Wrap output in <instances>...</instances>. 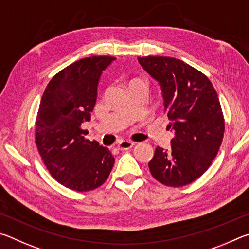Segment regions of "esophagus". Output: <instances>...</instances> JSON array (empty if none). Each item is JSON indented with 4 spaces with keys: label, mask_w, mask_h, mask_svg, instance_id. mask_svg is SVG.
I'll return each mask as SVG.
<instances>
[{
    "label": "esophagus",
    "mask_w": 249,
    "mask_h": 249,
    "mask_svg": "<svg viewBox=\"0 0 249 249\" xmlns=\"http://www.w3.org/2000/svg\"><path fill=\"white\" fill-rule=\"evenodd\" d=\"M134 144H136L134 142L128 141V140H122V141H119V143H118V149L121 150V151L129 150V149H131V147H133Z\"/></svg>",
    "instance_id": "obj_1"
}]
</instances>
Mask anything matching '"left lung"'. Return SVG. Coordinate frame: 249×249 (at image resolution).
<instances>
[{"label": "left lung", "instance_id": "8db88e82", "mask_svg": "<svg viewBox=\"0 0 249 249\" xmlns=\"http://www.w3.org/2000/svg\"><path fill=\"white\" fill-rule=\"evenodd\" d=\"M138 61L160 83L168 127L175 132L171 149H155L150 172L165 186L189 185L210 167L223 140L225 124L216 90L202 72L179 59L149 55Z\"/></svg>", "mask_w": 249, "mask_h": 249}]
</instances>
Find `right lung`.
<instances>
[{"instance_id": "obj_1", "label": "right lung", "mask_w": 249, "mask_h": 249, "mask_svg": "<svg viewBox=\"0 0 249 249\" xmlns=\"http://www.w3.org/2000/svg\"><path fill=\"white\" fill-rule=\"evenodd\" d=\"M113 56L93 55L70 64L51 78L39 106L36 145L51 176L69 189L89 191L102 186L115 158L108 147L85 139L81 128L90 120L102 72Z\"/></svg>"}]
</instances>
